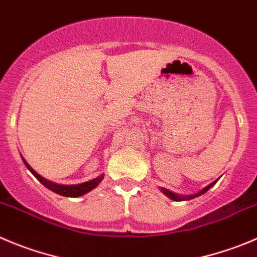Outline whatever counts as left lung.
I'll return each mask as SVG.
<instances>
[{"label": "left lung", "mask_w": 257, "mask_h": 257, "mask_svg": "<svg viewBox=\"0 0 257 257\" xmlns=\"http://www.w3.org/2000/svg\"><path fill=\"white\" fill-rule=\"evenodd\" d=\"M218 180V179H217ZM217 180L216 182H213V183H211V184L209 185H207L206 188H203V189L200 190L199 193H197V194H193V195H188V197H182V195H178V194H175V193H173V192H170V190H168V189H165V188H161V192L164 193V194L167 195V197H169L170 199H173V200H188V199H193V198H197V197H199V195H202V194H204V193L207 192V190H209L211 189L212 187H213L214 184H216L217 183Z\"/></svg>", "instance_id": "obj_1"}]
</instances>
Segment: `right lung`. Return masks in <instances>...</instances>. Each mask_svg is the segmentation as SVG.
Segmentation results:
<instances>
[{
	"instance_id": "right-lung-1",
	"label": "right lung",
	"mask_w": 257,
	"mask_h": 257,
	"mask_svg": "<svg viewBox=\"0 0 257 257\" xmlns=\"http://www.w3.org/2000/svg\"><path fill=\"white\" fill-rule=\"evenodd\" d=\"M23 160H24V163H25L26 168H28V169L33 173L34 177H35L36 179H38L39 182L44 185V187H46L48 189L53 190V192L57 193V194L64 195V197H80V195L85 194V193H88V192H90L92 189H94V188H96L97 185L102 182V179H103V177H104V175L102 174V175H99V177L94 178V179L89 180V182L80 183V184H77V185L55 184V183L49 182V180H46L45 178L41 177L40 174H38V173H36L35 170H34L33 168H31L30 165L26 163V160L24 158H23Z\"/></svg>"
}]
</instances>
